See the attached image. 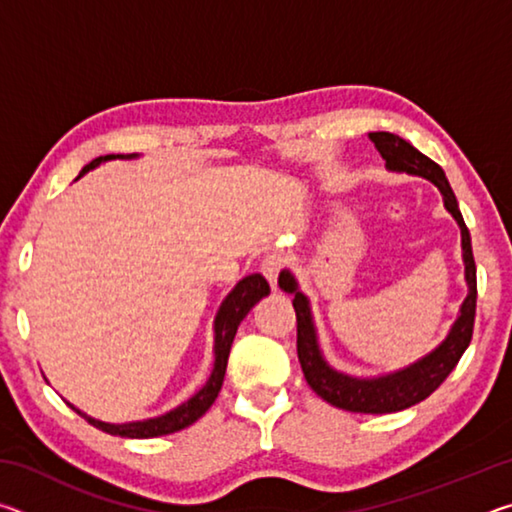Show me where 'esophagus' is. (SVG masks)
Returning <instances> with one entry per match:
<instances>
[{"instance_id": "obj_1", "label": "esophagus", "mask_w": 512, "mask_h": 512, "mask_svg": "<svg viewBox=\"0 0 512 512\" xmlns=\"http://www.w3.org/2000/svg\"><path fill=\"white\" fill-rule=\"evenodd\" d=\"M262 273L266 280L271 282V287L277 289V280H280L284 273V259L280 255H268L262 262Z\"/></svg>"}]
</instances>
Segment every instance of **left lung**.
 Listing matches in <instances>:
<instances>
[{"label":"left lung","instance_id":"obj_1","mask_svg":"<svg viewBox=\"0 0 512 512\" xmlns=\"http://www.w3.org/2000/svg\"><path fill=\"white\" fill-rule=\"evenodd\" d=\"M368 137L370 142L375 144V149L381 153V158L386 160L388 169L413 173V176L431 180V183L440 189V194H443L447 212L454 216L458 228H461L467 298L463 300L461 316L456 318V323L449 329L447 339L440 343L436 350L429 352L427 357H422L420 361H415L402 370L391 372V375L375 379L343 375V372L334 370L323 359L314 320H311L309 300L305 298V293H300L296 277L289 271H284L277 282H280L282 291L293 293V309H296L298 320V359L311 391L318 397H323L325 402L336 406V409L343 411L395 413L427 400V397L449 377V372L456 368V363L461 361L463 352L467 350V345H470L476 316V266L472 255L470 230H467L463 214L458 210L456 196L452 192V187H449V180L445 178V171L431 158H427V155L415 149V146L402 140L400 135L370 133Z\"/></svg>","mask_w":512,"mask_h":512}]
</instances>
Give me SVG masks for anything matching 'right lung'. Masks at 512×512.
<instances>
[{"label": "right lung", "mask_w": 512, "mask_h": 512, "mask_svg": "<svg viewBox=\"0 0 512 512\" xmlns=\"http://www.w3.org/2000/svg\"><path fill=\"white\" fill-rule=\"evenodd\" d=\"M115 158H137L135 153L131 155H101V158L92 160L90 164H85L83 171L79 173V178L83 173H88L90 169L99 167L101 162L106 160H115ZM271 293V287L259 273H253L241 280L235 289L228 293V298L221 302L219 314L214 318V368L210 379L205 381V386L198 391L194 397H189L185 404L176 406V409L160 415V418H151V420H140V422H126V424H110V422H101L94 420L90 415H85L83 411L72 409L81 415V418L88 420L92 427H97L101 431L110 433V436H121V438H158V436H167V433H176L180 429L194 424L205 411L214 404L216 397H219V391L223 386V377H225V366H228V357H230V348L232 341H235L237 327L241 325V320L248 316V311L253 309L259 300L266 298Z\"/></svg>", "instance_id": "obj_1"}]
</instances>
